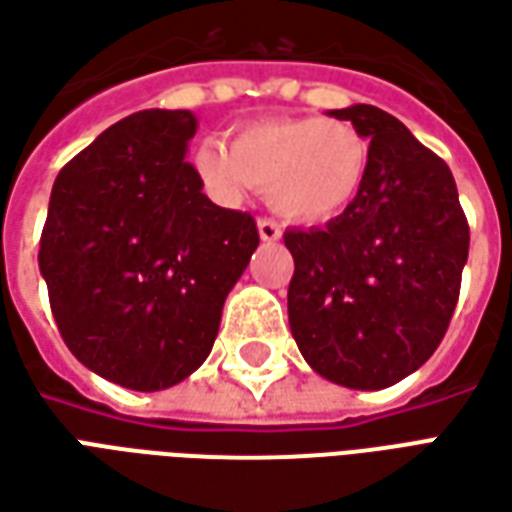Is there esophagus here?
<instances>
[{
    "mask_svg": "<svg viewBox=\"0 0 512 512\" xmlns=\"http://www.w3.org/2000/svg\"><path fill=\"white\" fill-rule=\"evenodd\" d=\"M257 233H260L263 241H279L282 238V227L274 219H260L257 222Z\"/></svg>",
    "mask_w": 512,
    "mask_h": 512,
    "instance_id": "34e87169",
    "label": "esophagus"
}]
</instances>
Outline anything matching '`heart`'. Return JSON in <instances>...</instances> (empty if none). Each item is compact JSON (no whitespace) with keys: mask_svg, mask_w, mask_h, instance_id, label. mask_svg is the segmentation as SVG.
<instances>
[{"mask_svg":"<svg viewBox=\"0 0 512 512\" xmlns=\"http://www.w3.org/2000/svg\"><path fill=\"white\" fill-rule=\"evenodd\" d=\"M194 164L227 200L263 189L279 216L315 224L343 216L362 194L370 142L348 120L274 117L238 131L230 150L205 142Z\"/></svg>","mask_w":512,"mask_h":512,"instance_id":"b5f03b06","label":"heart"}]
</instances>
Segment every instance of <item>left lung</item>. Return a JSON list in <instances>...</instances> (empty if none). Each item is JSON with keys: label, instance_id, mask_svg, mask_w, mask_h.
I'll return each mask as SVG.
<instances>
[{"label": "left lung", "instance_id": "8db88e82", "mask_svg": "<svg viewBox=\"0 0 512 512\" xmlns=\"http://www.w3.org/2000/svg\"><path fill=\"white\" fill-rule=\"evenodd\" d=\"M370 139L362 194L332 222L288 230V318L301 356L348 389H384L439 348L461 293L469 224L450 167L397 117L334 109Z\"/></svg>", "mask_w": 512, "mask_h": 512}]
</instances>
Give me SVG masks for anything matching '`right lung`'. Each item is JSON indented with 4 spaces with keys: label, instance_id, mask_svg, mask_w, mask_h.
Masks as SVG:
<instances>
[{
    "label": "right lung",
    "instance_id": "add662e5",
    "mask_svg": "<svg viewBox=\"0 0 512 512\" xmlns=\"http://www.w3.org/2000/svg\"><path fill=\"white\" fill-rule=\"evenodd\" d=\"M197 117L120 120L54 180L40 274L71 354L112 384L156 392L191 376L260 244L255 219L213 205L186 161Z\"/></svg>",
    "mask_w": 512,
    "mask_h": 512
}]
</instances>
